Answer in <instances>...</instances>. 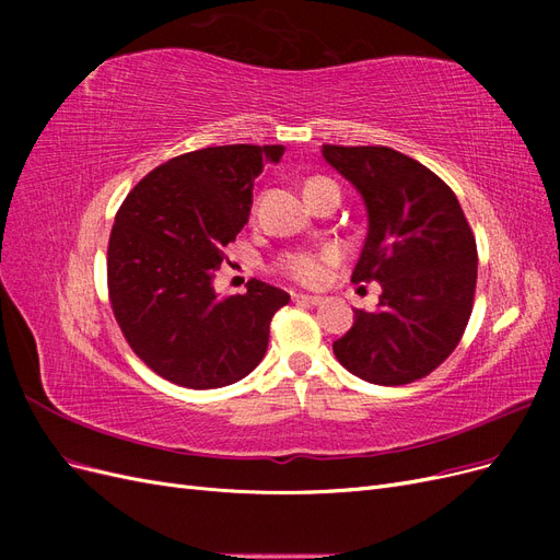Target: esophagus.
<instances>
[{
  "label": "esophagus",
  "mask_w": 560,
  "mask_h": 560,
  "mask_svg": "<svg viewBox=\"0 0 560 560\" xmlns=\"http://www.w3.org/2000/svg\"><path fill=\"white\" fill-rule=\"evenodd\" d=\"M296 303H308V306H319V303H325L322 296H311V294H294Z\"/></svg>",
  "instance_id": "obj_1"
}]
</instances>
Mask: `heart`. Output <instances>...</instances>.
<instances>
[{
  "label": "heart",
  "mask_w": 560,
  "mask_h": 560,
  "mask_svg": "<svg viewBox=\"0 0 560 560\" xmlns=\"http://www.w3.org/2000/svg\"><path fill=\"white\" fill-rule=\"evenodd\" d=\"M336 261V252L334 249H322V252H290L282 254L278 268L280 273H284L290 280L315 287L319 282H325L329 266Z\"/></svg>",
  "instance_id": "heart-1"
}]
</instances>
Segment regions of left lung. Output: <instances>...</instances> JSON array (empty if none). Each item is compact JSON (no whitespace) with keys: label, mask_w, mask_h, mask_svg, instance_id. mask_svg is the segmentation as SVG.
Instances as JSON below:
<instances>
[{"label":"left lung","mask_w":560,"mask_h":560,"mask_svg":"<svg viewBox=\"0 0 560 560\" xmlns=\"http://www.w3.org/2000/svg\"><path fill=\"white\" fill-rule=\"evenodd\" d=\"M364 200L366 238L352 282L381 284L376 311H354L334 354L376 385L428 376L460 343L477 287V243L455 194L389 147L322 144Z\"/></svg>","instance_id":"left-lung-1"}]
</instances>
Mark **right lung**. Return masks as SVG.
<instances>
[{
    "label": "right lung",
    "mask_w": 560,
    "mask_h": 560,
    "mask_svg": "<svg viewBox=\"0 0 560 560\" xmlns=\"http://www.w3.org/2000/svg\"><path fill=\"white\" fill-rule=\"evenodd\" d=\"M282 154V144L189 151L151 171L118 208L112 311L135 354L165 381L224 387L264 360L270 319L290 294L252 280L247 294L222 299L212 280L247 224L254 179Z\"/></svg>",
    "instance_id": "right-lung-1"
}]
</instances>
